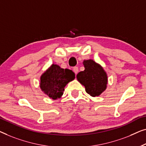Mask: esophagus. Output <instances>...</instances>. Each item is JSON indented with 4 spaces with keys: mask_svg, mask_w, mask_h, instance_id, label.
Returning a JSON list of instances; mask_svg holds the SVG:
<instances>
[{
    "mask_svg": "<svg viewBox=\"0 0 146 146\" xmlns=\"http://www.w3.org/2000/svg\"><path fill=\"white\" fill-rule=\"evenodd\" d=\"M73 71H74V73H75L76 75H77V73L79 72V69H78V67H73Z\"/></svg>",
    "mask_w": 146,
    "mask_h": 146,
    "instance_id": "obj_1",
    "label": "esophagus"
}]
</instances>
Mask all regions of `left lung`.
<instances>
[{
	"mask_svg": "<svg viewBox=\"0 0 146 146\" xmlns=\"http://www.w3.org/2000/svg\"><path fill=\"white\" fill-rule=\"evenodd\" d=\"M83 64L85 70L77 74V81L85 87L89 95L93 97L100 96L107 87V73L99 63L93 59L84 60Z\"/></svg>",
	"mask_w": 146,
	"mask_h": 146,
	"instance_id": "obj_1",
	"label": "left lung"
}]
</instances>
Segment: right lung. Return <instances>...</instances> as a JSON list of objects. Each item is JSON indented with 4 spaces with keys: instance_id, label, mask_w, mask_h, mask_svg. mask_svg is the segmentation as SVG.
I'll return each mask as SVG.
<instances>
[{
    "instance_id": "1",
    "label": "right lung",
    "mask_w": 146,
    "mask_h": 146,
    "mask_svg": "<svg viewBox=\"0 0 146 146\" xmlns=\"http://www.w3.org/2000/svg\"><path fill=\"white\" fill-rule=\"evenodd\" d=\"M75 78V73L71 70L53 63L41 75L40 89L50 98L57 100L62 96L65 86Z\"/></svg>"
}]
</instances>
